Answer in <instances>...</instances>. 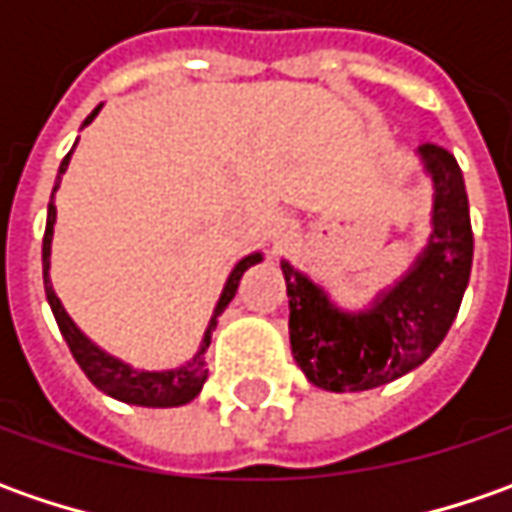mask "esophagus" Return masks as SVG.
I'll return each instance as SVG.
<instances>
[{
	"instance_id": "obj_1",
	"label": "esophagus",
	"mask_w": 512,
	"mask_h": 512,
	"mask_svg": "<svg viewBox=\"0 0 512 512\" xmlns=\"http://www.w3.org/2000/svg\"><path fill=\"white\" fill-rule=\"evenodd\" d=\"M290 239V225L287 222H276V225L270 227V242L273 247H282Z\"/></svg>"
}]
</instances>
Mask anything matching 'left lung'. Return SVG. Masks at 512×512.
Listing matches in <instances>:
<instances>
[{"label":"left lung","instance_id":"obj_1","mask_svg":"<svg viewBox=\"0 0 512 512\" xmlns=\"http://www.w3.org/2000/svg\"><path fill=\"white\" fill-rule=\"evenodd\" d=\"M433 182L430 239L402 276L362 310L339 307L325 287L282 262L290 299V350L307 382L359 393L402 379L430 359L453 325L473 265L464 176L439 145L416 150Z\"/></svg>","mask_w":512,"mask_h":512}]
</instances>
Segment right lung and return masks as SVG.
Returning <instances> with one entry per match:
<instances>
[{"label":"right lung","mask_w":512,"mask_h":512,"mask_svg":"<svg viewBox=\"0 0 512 512\" xmlns=\"http://www.w3.org/2000/svg\"><path fill=\"white\" fill-rule=\"evenodd\" d=\"M99 110H102V105L93 110L88 119L82 122V128H88L90 122L96 119ZM76 142H79V139H76ZM73 148H76V145H73ZM70 156H73V150L62 159L59 173H56V185H53L48 205V225H45V239H42L45 296H48V305L50 310H53V316H56V325L62 330V336H65V342H68L76 364L85 370V376H88L90 382L96 384L102 393H108V396H113V399H119V402L125 404H139V407H182V404L193 402V399L202 393V387H205L207 382L205 353L207 347H210V336H213V330H216V319H219V316L225 313V307L233 302L236 287L242 282L247 267L259 265L265 256L256 250V253H250L245 259H239L236 267L230 270L225 287H222V296H219V302L213 307V316H210V322H207L202 344H199V350H196L187 362L176 364V367H168V370H139V367H133V364L122 362L119 356H113L108 350H102L96 342H90L88 336L76 327V322L70 319L68 310L59 302L56 290L50 285V242H53V225H56V205H53V199H56V190H59V182H62V173H65L70 165Z\"/></svg>","instance_id":"obj_1"}]
</instances>
